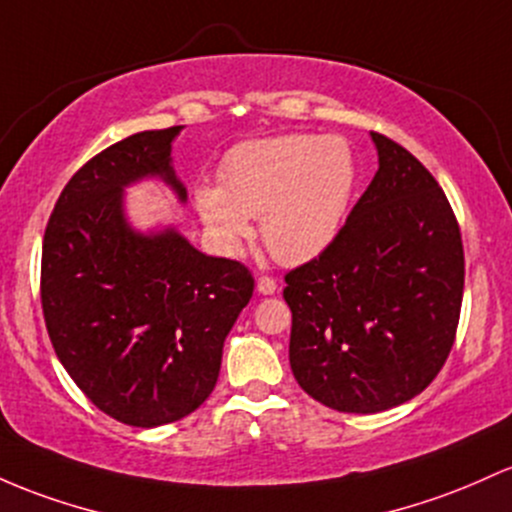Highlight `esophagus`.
I'll list each match as a JSON object with an SVG mask.
<instances>
[{
    "label": "esophagus",
    "mask_w": 512,
    "mask_h": 512,
    "mask_svg": "<svg viewBox=\"0 0 512 512\" xmlns=\"http://www.w3.org/2000/svg\"><path fill=\"white\" fill-rule=\"evenodd\" d=\"M257 291H260V294H265V296L274 294V291H277V282H274V277H267V274H262V277L257 279Z\"/></svg>",
    "instance_id": "esophagus-1"
}]
</instances>
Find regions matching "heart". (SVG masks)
Instances as JSON below:
<instances>
[{"label": "heart", "mask_w": 512, "mask_h": 512, "mask_svg": "<svg viewBox=\"0 0 512 512\" xmlns=\"http://www.w3.org/2000/svg\"><path fill=\"white\" fill-rule=\"evenodd\" d=\"M357 157L340 136L250 140L226 155L221 187L204 184L196 209L223 247L250 235L260 216L267 250L284 265H301L338 238L357 189Z\"/></svg>", "instance_id": "b5f03b06"}]
</instances>
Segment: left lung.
Returning <instances> with one entry per match:
<instances>
[{
    "instance_id": "1",
    "label": "left lung",
    "mask_w": 512,
    "mask_h": 512,
    "mask_svg": "<svg viewBox=\"0 0 512 512\" xmlns=\"http://www.w3.org/2000/svg\"><path fill=\"white\" fill-rule=\"evenodd\" d=\"M338 238L284 277L289 362L308 396L340 413L411 401L445 367L464 294L457 216L435 177L391 138Z\"/></svg>"
}]
</instances>
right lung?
Segmentation results:
<instances>
[{
  "label": "right lung",
  "instance_id": "1",
  "mask_svg": "<svg viewBox=\"0 0 512 512\" xmlns=\"http://www.w3.org/2000/svg\"><path fill=\"white\" fill-rule=\"evenodd\" d=\"M182 126L109 145L72 174L43 235L41 306L67 374L99 411L133 428L194 413L221 372L223 342L252 299L250 269L196 250L174 228L136 233L123 187L162 177Z\"/></svg>",
  "mask_w": 512,
  "mask_h": 512
}]
</instances>
